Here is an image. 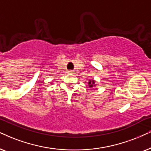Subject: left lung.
Listing matches in <instances>:
<instances>
[{"label": "left lung", "instance_id": "left-lung-1", "mask_svg": "<svg viewBox=\"0 0 151 151\" xmlns=\"http://www.w3.org/2000/svg\"><path fill=\"white\" fill-rule=\"evenodd\" d=\"M95 81H94V80H89V81H88V86L89 87H91V88H92V87H93V86H95Z\"/></svg>", "mask_w": 151, "mask_h": 151}]
</instances>
